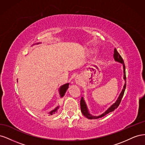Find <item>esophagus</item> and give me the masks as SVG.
Instances as JSON below:
<instances>
[{"label": "esophagus", "instance_id": "obj_1", "mask_svg": "<svg viewBox=\"0 0 145 145\" xmlns=\"http://www.w3.org/2000/svg\"><path fill=\"white\" fill-rule=\"evenodd\" d=\"M75 82L76 83V84L78 85H81L82 84V80L80 77H77L75 78Z\"/></svg>", "mask_w": 145, "mask_h": 145}]
</instances>
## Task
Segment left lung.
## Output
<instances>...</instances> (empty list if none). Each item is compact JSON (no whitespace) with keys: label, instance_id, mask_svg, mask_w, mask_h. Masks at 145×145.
Masks as SVG:
<instances>
[{"label":"left lung","instance_id":"1","mask_svg":"<svg viewBox=\"0 0 145 145\" xmlns=\"http://www.w3.org/2000/svg\"><path fill=\"white\" fill-rule=\"evenodd\" d=\"M114 60L116 61V62H120L123 65V78H124V80L125 81L123 88V89L121 92V93L120 94L119 96H118V97L117 100H116V102L114 104H112L111 106L109 107L106 111L102 114H101L100 116H92L91 114L89 112L88 109V108H87V105L86 104L85 101L84 99H83V97H82V99H81V100H80L81 111L83 114V115L85 117H86V118H88V119H97V118L104 117L105 116H106V114H108V113L111 112L113 111H114L115 109L117 108L118 106H119V105L121 102V100L123 96L125 91V88H126V72H125V66L123 60L121 56L117 52V51L116 48L114 49Z\"/></svg>","mask_w":145,"mask_h":145}]
</instances>
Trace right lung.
<instances>
[{"label":"right lung","mask_w":145,"mask_h":145,"mask_svg":"<svg viewBox=\"0 0 145 145\" xmlns=\"http://www.w3.org/2000/svg\"><path fill=\"white\" fill-rule=\"evenodd\" d=\"M37 44H39V43H37ZM69 87V83H66V84L63 85H62L60 88H59V94H60V97H63V95H65L66 91H67V90L68 89ZM59 106H57L54 109H53V110H52L51 111H50L49 112V115L50 116H52L53 115L55 114V112L57 111V109H59Z\"/></svg>","instance_id":"add662e5"}]
</instances>
